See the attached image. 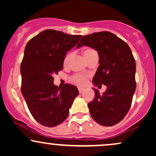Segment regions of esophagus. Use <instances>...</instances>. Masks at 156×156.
Returning <instances> with one entry per match:
<instances>
[{
	"label": "esophagus",
	"mask_w": 156,
	"mask_h": 156,
	"mask_svg": "<svg viewBox=\"0 0 156 156\" xmlns=\"http://www.w3.org/2000/svg\"><path fill=\"white\" fill-rule=\"evenodd\" d=\"M84 90H85V89L84 88H82V87H78V92H79V93H82Z\"/></svg>",
	"instance_id": "1"
}]
</instances>
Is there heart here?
Listing matches in <instances>:
<instances>
[{"instance_id":"heart-1","label":"heart","mask_w":156,"mask_h":156,"mask_svg":"<svg viewBox=\"0 0 156 156\" xmlns=\"http://www.w3.org/2000/svg\"><path fill=\"white\" fill-rule=\"evenodd\" d=\"M98 54L95 51L92 49H86L83 51V55L85 58L86 60H89L91 57L93 55ZM71 57H72V53H68V54L66 55L65 58L64 59V65L67 66L68 64H69V60L71 59ZM88 76L87 75L84 74H75L71 77V80H72L73 82L76 83L78 85H83V84L86 83L87 79H88Z\"/></svg>"}]
</instances>
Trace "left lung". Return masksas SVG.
Returning <instances> with one entry per match:
<instances>
[{"mask_svg":"<svg viewBox=\"0 0 156 156\" xmlns=\"http://www.w3.org/2000/svg\"><path fill=\"white\" fill-rule=\"evenodd\" d=\"M87 45L99 55V63L93 78L94 85L106 86L103 94L94 91L88 103L91 116L98 124L112 126L122 120L130 108L136 90V62L128 44L108 31L83 36L77 48Z\"/></svg>","mask_w":156,"mask_h":156,"instance_id":"1","label":"left lung"}]
</instances>
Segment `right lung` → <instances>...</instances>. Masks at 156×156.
Masks as SVG:
<instances>
[{"label":"right lung","mask_w":156,"mask_h":156,"mask_svg":"<svg viewBox=\"0 0 156 156\" xmlns=\"http://www.w3.org/2000/svg\"><path fill=\"white\" fill-rule=\"evenodd\" d=\"M81 37L48 29L26 44L20 65L21 92L32 116L44 126L63 122L78 95L77 87L71 84L62 89L55 86L53 75L63 69L66 53Z\"/></svg>","instance_id":"1"}]
</instances>
